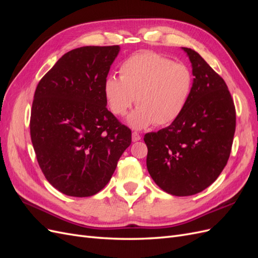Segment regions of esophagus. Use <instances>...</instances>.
<instances>
[{
  "label": "esophagus",
  "instance_id": "34e87169",
  "mask_svg": "<svg viewBox=\"0 0 258 258\" xmlns=\"http://www.w3.org/2000/svg\"><path fill=\"white\" fill-rule=\"evenodd\" d=\"M140 140H141V136H140L138 132H132V141L137 142L140 141Z\"/></svg>",
  "mask_w": 258,
  "mask_h": 258
}]
</instances>
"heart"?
Here are the masks:
<instances>
[{"instance_id":"obj_1","label":"heart","mask_w":258,"mask_h":258,"mask_svg":"<svg viewBox=\"0 0 258 258\" xmlns=\"http://www.w3.org/2000/svg\"><path fill=\"white\" fill-rule=\"evenodd\" d=\"M120 79L105 77L103 93L113 114L126 115L130 126L143 129L153 123L166 126L176 120L188 103L194 88L190 69L153 51L132 54L119 67Z\"/></svg>"}]
</instances>
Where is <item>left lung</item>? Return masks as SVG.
I'll return each instance as SVG.
<instances>
[{
	"label": "left lung",
	"mask_w": 258,
	"mask_h": 258,
	"mask_svg": "<svg viewBox=\"0 0 258 258\" xmlns=\"http://www.w3.org/2000/svg\"><path fill=\"white\" fill-rule=\"evenodd\" d=\"M183 50L195 76L188 103L170 126L144 136L148 173L162 190L178 197L215 181L227 165L236 131V108L225 81L198 52Z\"/></svg>",
	"instance_id": "obj_1"
}]
</instances>
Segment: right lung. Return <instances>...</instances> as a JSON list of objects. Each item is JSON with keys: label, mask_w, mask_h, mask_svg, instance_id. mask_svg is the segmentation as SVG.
Listing matches in <instances>:
<instances>
[{"label": "right lung", "mask_w": 258, "mask_h": 258, "mask_svg": "<svg viewBox=\"0 0 258 258\" xmlns=\"http://www.w3.org/2000/svg\"><path fill=\"white\" fill-rule=\"evenodd\" d=\"M119 46L64 53L38 83L30 135L46 179L67 196L90 197L110 181L131 130L106 108L103 83Z\"/></svg>", "instance_id": "add662e5"}]
</instances>
